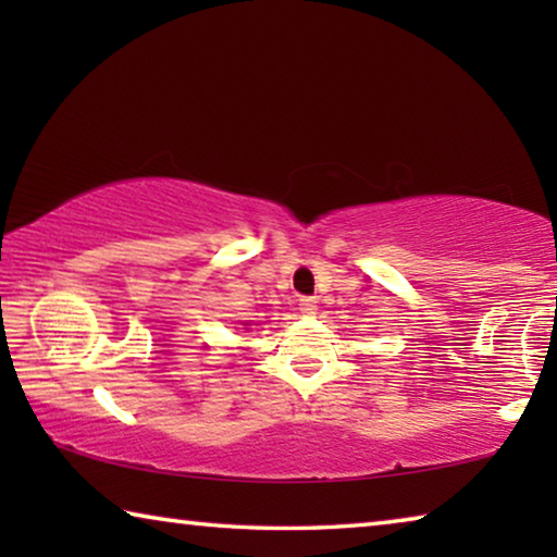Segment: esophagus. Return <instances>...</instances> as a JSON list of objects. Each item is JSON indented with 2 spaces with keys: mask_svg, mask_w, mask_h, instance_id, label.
Here are the masks:
<instances>
[{
  "mask_svg": "<svg viewBox=\"0 0 557 557\" xmlns=\"http://www.w3.org/2000/svg\"><path fill=\"white\" fill-rule=\"evenodd\" d=\"M299 312L307 314V317L317 314V299L314 297H301L299 299Z\"/></svg>",
  "mask_w": 557,
  "mask_h": 557,
  "instance_id": "esophagus-1",
  "label": "esophagus"
}]
</instances>
